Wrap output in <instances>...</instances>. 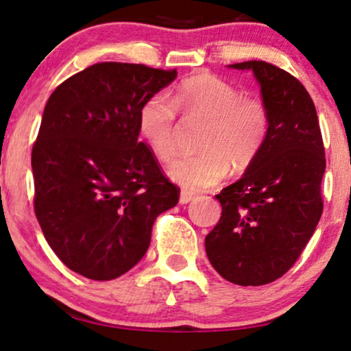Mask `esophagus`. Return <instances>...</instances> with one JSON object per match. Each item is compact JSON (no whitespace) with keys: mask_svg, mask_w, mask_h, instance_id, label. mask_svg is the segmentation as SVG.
<instances>
[{"mask_svg":"<svg viewBox=\"0 0 351 351\" xmlns=\"http://www.w3.org/2000/svg\"><path fill=\"white\" fill-rule=\"evenodd\" d=\"M193 199H195V195L189 193V191H182L180 198H179V203L180 204H189L190 201H193Z\"/></svg>","mask_w":351,"mask_h":351,"instance_id":"obj_1","label":"esophagus"}]
</instances>
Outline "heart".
<instances>
[{
  "instance_id": "b5f03b06",
  "label": "heart",
  "mask_w": 351,
  "mask_h": 351,
  "mask_svg": "<svg viewBox=\"0 0 351 351\" xmlns=\"http://www.w3.org/2000/svg\"><path fill=\"white\" fill-rule=\"evenodd\" d=\"M176 110L185 118L208 119L201 137L204 152L182 156L167 167L171 179L191 191L220 184L232 162L237 169H246L261 153L270 128L262 99L243 95L215 75L190 76L176 86L169 99L152 95L138 110V131L161 161H171L177 153Z\"/></svg>"
}]
</instances>
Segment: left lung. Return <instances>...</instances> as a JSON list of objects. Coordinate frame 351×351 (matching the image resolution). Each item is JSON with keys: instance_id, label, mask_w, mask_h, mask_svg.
<instances>
[{"instance_id": "1", "label": "left lung", "mask_w": 351, "mask_h": 351, "mask_svg": "<svg viewBox=\"0 0 351 351\" xmlns=\"http://www.w3.org/2000/svg\"><path fill=\"white\" fill-rule=\"evenodd\" d=\"M228 66L256 76L270 128L241 179L215 195L222 217L204 239L206 254L227 281L262 286L294 265L319 222L324 145L315 104L299 80L263 60Z\"/></svg>"}]
</instances>
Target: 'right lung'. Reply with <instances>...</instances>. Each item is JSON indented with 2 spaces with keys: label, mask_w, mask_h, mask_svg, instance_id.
<instances>
[{
  "label": "right lung",
  "mask_w": 351,
  "mask_h": 351,
  "mask_svg": "<svg viewBox=\"0 0 351 351\" xmlns=\"http://www.w3.org/2000/svg\"><path fill=\"white\" fill-rule=\"evenodd\" d=\"M177 70L102 62L56 88L32 150L35 214L70 270L110 281L145 256L155 219L179 189L138 141L142 104Z\"/></svg>",
  "instance_id": "obj_1"
}]
</instances>
